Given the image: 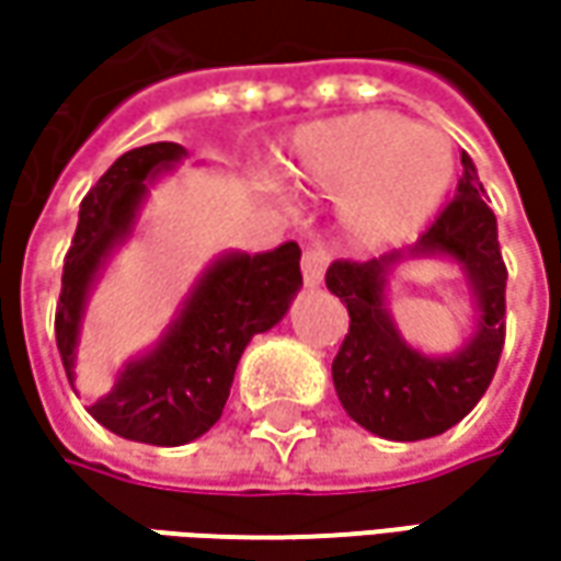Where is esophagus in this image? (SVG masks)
Returning <instances> with one entry per match:
<instances>
[{"instance_id":"1","label":"esophagus","mask_w":561,"mask_h":561,"mask_svg":"<svg viewBox=\"0 0 561 561\" xmlns=\"http://www.w3.org/2000/svg\"><path fill=\"white\" fill-rule=\"evenodd\" d=\"M324 268H328V252L324 249H306L302 252V280H306V287H318L324 280Z\"/></svg>"}]
</instances>
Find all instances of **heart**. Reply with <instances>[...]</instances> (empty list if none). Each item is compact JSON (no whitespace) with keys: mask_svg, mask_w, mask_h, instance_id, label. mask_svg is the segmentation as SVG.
I'll return each instance as SVG.
<instances>
[{"mask_svg":"<svg viewBox=\"0 0 561 561\" xmlns=\"http://www.w3.org/2000/svg\"><path fill=\"white\" fill-rule=\"evenodd\" d=\"M299 196H340L336 221L362 249L415 237L437 218L456 181L446 134L393 112H356L306 124L280 156Z\"/></svg>","mask_w":561,"mask_h":561,"instance_id":"1","label":"heart"}]
</instances>
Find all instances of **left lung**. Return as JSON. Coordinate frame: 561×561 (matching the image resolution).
Masks as SVG:
<instances>
[{"label": "left lung", "mask_w": 561, "mask_h": 561, "mask_svg": "<svg viewBox=\"0 0 561 561\" xmlns=\"http://www.w3.org/2000/svg\"><path fill=\"white\" fill-rule=\"evenodd\" d=\"M462 152L456 199L409 249L371 262H334L328 290L350 309V334L334 358V387L346 415L383 440L412 443L449 431L484 397L506 340V265L496 215ZM443 257L472 293V331L453 354L431 357L398 334L389 314V280L412 261Z\"/></svg>", "instance_id": "obj_1"}]
</instances>
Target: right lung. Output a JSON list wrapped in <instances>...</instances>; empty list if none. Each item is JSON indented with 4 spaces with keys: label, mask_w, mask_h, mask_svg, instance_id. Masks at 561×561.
Masks as SVG:
<instances>
[{
    "label": "right lung",
    "mask_w": 561,
    "mask_h": 561,
    "mask_svg": "<svg viewBox=\"0 0 561 561\" xmlns=\"http://www.w3.org/2000/svg\"><path fill=\"white\" fill-rule=\"evenodd\" d=\"M186 159L178 142H149L124 152L83 196L65 255L55 340L75 387L90 299L102 274L140 225L149 190ZM302 287L299 247L221 252L211 259L164 324L159 340L130 356L90 415L124 440L184 446L221 419L240 356L255 334L271 331Z\"/></svg>",
    "instance_id": "right-lung-1"
}]
</instances>
